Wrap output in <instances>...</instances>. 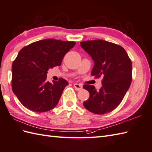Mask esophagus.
I'll return each instance as SVG.
<instances>
[{
	"label": "esophagus",
	"instance_id": "1",
	"mask_svg": "<svg viewBox=\"0 0 152 152\" xmlns=\"http://www.w3.org/2000/svg\"><path fill=\"white\" fill-rule=\"evenodd\" d=\"M73 86H74V87L75 88V89L77 90H81V89L83 88V86H82V84H77V83H75L73 84Z\"/></svg>",
	"mask_w": 152,
	"mask_h": 152
}]
</instances>
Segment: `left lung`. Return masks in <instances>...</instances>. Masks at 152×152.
<instances>
[{
	"label": "left lung",
	"mask_w": 152,
	"mask_h": 152,
	"mask_svg": "<svg viewBox=\"0 0 152 152\" xmlns=\"http://www.w3.org/2000/svg\"><path fill=\"white\" fill-rule=\"evenodd\" d=\"M80 46L94 61L91 75L102 77V87L97 91L93 85L84 84L90 97L84 106L95 114L111 112L120 104L130 86L132 64L124 48L102 40L80 42Z\"/></svg>",
	"instance_id": "left-lung-1"
}]
</instances>
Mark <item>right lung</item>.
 <instances>
[{
	"label": "right lung",
	"mask_w": 152,
	"mask_h": 152,
	"mask_svg": "<svg viewBox=\"0 0 152 152\" xmlns=\"http://www.w3.org/2000/svg\"><path fill=\"white\" fill-rule=\"evenodd\" d=\"M76 42L47 39L33 42L20 50L12 64V86L14 94L25 108L46 112L57 106L65 79L51 83L46 80L48 69L60 66L64 56Z\"/></svg>",
	"instance_id": "right-lung-1"
}]
</instances>
